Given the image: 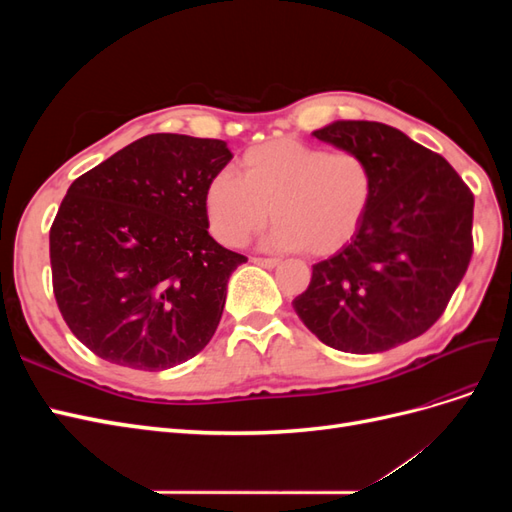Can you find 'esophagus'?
<instances>
[{
	"mask_svg": "<svg viewBox=\"0 0 512 512\" xmlns=\"http://www.w3.org/2000/svg\"><path fill=\"white\" fill-rule=\"evenodd\" d=\"M256 265H260V267H267V269H273V267H277L280 265V258H262V256H256V258H252Z\"/></svg>",
	"mask_w": 512,
	"mask_h": 512,
	"instance_id": "esophagus-1",
	"label": "esophagus"
}]
</instances>
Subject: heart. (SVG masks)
I'll return each mask as SVG.
<instances>
[{
	"instance_id": "b5f03b06",
	"label": "heart",
	"mask_w": 512,
	"mask_h": 512,
	"mask_svg": "<svg viewBox=\"0 0 512 512\" xmlns=\"http://www.w3.org/2000/svg\"><path fill=\"white\" fill-rule=\"evenodd\" d=\"M374 198V170L359 151H327L277 138L245 151L243 175L215 173L205 188L213 237L228 247L273 222V243L307 254H333L359 232Z\"/></svg>"
}]
</instances>
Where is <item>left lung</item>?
Here are the masks:
<instances>
[{
  "instance_id": "left-lung-1",
  "label": "left lung",
  "mask_w": 512,
  "mask_h": 512,
  "mask_svg": "<svg viewBox=\"0 0 512 512\" xmlns=\"http://www.w3.org/2000/svg\"><path fill=\"white\" fill-rule=\"evenodd\" d=\"M316 138L359 151L374 198L352 241L316 262L292 301L322 344L371 354L433 327L474 252V194L438 153L378 121H335Z\"/></svg>"
}]
</instances>
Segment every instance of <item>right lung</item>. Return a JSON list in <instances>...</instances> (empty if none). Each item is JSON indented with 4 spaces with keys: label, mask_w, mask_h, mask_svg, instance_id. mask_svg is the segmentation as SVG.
I'll list each match as a JSON object with an SVG mask.
<instances>
[{
    "label": "right lung",
    "mask_w": 512,
    "mask_h": 512,
    "mask_svg": "<svg viewBox=\"0 0 512 512\" xmlns=\"http://www.w3.org/2000/svg\"><path fill=\"white\" fill-rule=\"evenodd\" d=\"M230 160L218 138L149 134L70 185L49 232L53 292L100 359L162 371L211 342L247 262L207 230L205 188Z\"/></svg>",
    "instance_id": "obj_1"
}]
</instances>
